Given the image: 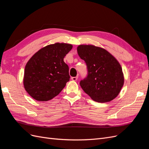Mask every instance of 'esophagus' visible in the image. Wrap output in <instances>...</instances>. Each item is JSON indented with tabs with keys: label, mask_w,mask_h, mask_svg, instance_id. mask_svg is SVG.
I'll return each instance as SVG.
<instances>
[{
	"label": "esophagus",
	"mask_w": 149,
	"mask_h": 149,
	"mask_svg": "<svg viewBox=\"0 0 149 149\" xmlns=\"http://www.w3.org/2000/svg\"><path fill=\"white\" fill-rule=\"evenodd\" d=\"M71 79L73 81H76L78 79V76L77 77H71Z\"/></svg>",
	"instance_id": "obj_1"
}]
</instances>
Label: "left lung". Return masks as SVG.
<instances>
[{
    "instance_id": "left-lung-1",
    "label": "left lung",
    "mask_w": 149,
    "mask_h": 149,
    "mask_svg": "<svg viewBox=\"0 0 149 149\" xmlns=\"http://www.w3.org/2000/svg\"><path fill=\"white\" fill-rule=\"evenodd\" d=\"M77 52L87 66V78L80 85L93 100L109 102L121 92L124 77L121 65L108 51L94 45H80Z\"/></svg>"
}]
</instances>
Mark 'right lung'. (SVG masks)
Instances as JSON below:
<instances>
[{
  "label": "right lung",
  "mask_w": 149,
  "mask_h": 149,
  "mask_svg": "<svg viewBox=\"0 0 149 149\" xmlns=\"http://www.w3.org/2000/svg\"><path fill=\"white\" fill-rule=\"evenodd\" d=\"M72 48V45L64 42L47 45L27 62L23 85L33 98L39 102L49 101L65 87L70 75L64 58Z\"/></svg>",
  "instance_id": "add662e5"
}]
</instances>
